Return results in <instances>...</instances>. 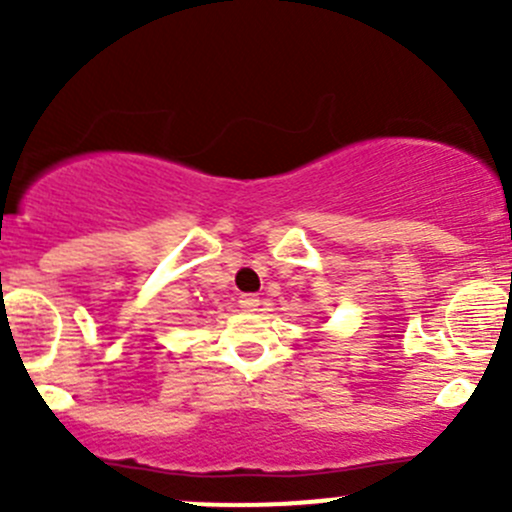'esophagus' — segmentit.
<instances>
[{
    "label": "esophagus",
    "instance_id": "34e87169",
    "mask_svg": "<svg viewBox=\"0 0 512 512\" xmlns=\"http://www.w3.org/2000/svg\"><path fill=\"white\" fill-rule=\"evenodd\" d=\"M237 302H240L242 309H247V312H252V309H255L257 304H260V297H257V294H242V297L237 299Z\"/></svg>",
    "mask_w": 512,
    "mask_h": 512
}]
</instances>
